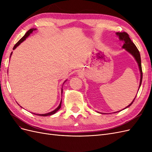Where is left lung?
<instances>
[{
	"label": "left lung",
	"mask_w": 152,
	"mask_h": 152,
	"mask_svg": "<svg viewBox=\"0 0 152 152\" xmlns=\"http://www.w3.org/2000/svg\"><path fill=\"white\" fill-rule=\"evenodd\" d=\"M116 35L118 37L119 40H121V41H123V42H124V45H122V49H125V50H127L128 53H129L132 55V56L134 58V59H136V61L137 63V65H138L140 72V86H139V89H138V91H139L140 87L141 85L142 79L141 61V56H140V54L139 50H138V49H137L135 44L132 42V40L129 38V35L127 33H126V32H117ZM137 93H138V91H137ZM136 97L134 98V99H133L132 102L124 109H126V108L130 107V106L132 104V103L134 102V101ZM119 112H120V111H119ZM117 112H114V113H117ZM101 113L104 114V113Z\"/></svg>",
	"instance_id": "left-lung-1"
}]
</instances>
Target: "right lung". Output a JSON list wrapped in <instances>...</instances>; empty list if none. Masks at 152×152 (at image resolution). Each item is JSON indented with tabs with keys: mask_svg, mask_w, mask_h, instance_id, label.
<instances>
[{
	"mask_svg": "<svg viewBox=\"0 0 152 152\" xmlns=\"http://www.w3.org/2000/svg\"><path fill=\"white\" fill-rule=\"evenodd\" d=\"M37 30L36 28H31V29H30L28 31L26 32V33L25 34V35L23 37L18 41V42L15 45V46H14V48H13V50H15L18 45H19L21 43H22L23 42L24 40H26V39L30 35V34H31L32 32H33L34 30ZM12 52H11V55H10V58H11V55H12ZM66 80H65V82H63V84H64V83H65V82H66ZM62 93H63V87H62V88H61V95H62ZM61 102H62V99H61V102H60V103H59V106L58 107L55 109L54 110H53V111H52V112H49V113H44V114H37V113H34V114H35V115H39V116H43V117H45V116H48V115H53V114H54V113H56L58 110L60 109V108H61Z\"/></svg>",
	"mask_w": 152,
	"mask_h": 152,
	"instance_id": "right-lung-1",
	"label": "right lung"
}]
</instances>
